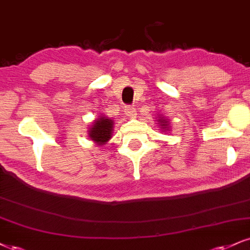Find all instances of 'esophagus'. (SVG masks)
Wrapping results in <instances>:
<instances>
[{
  "label": "esophagus",
  "instance_id": "obj_1",
  "mask_svg": "<svg viewBox=\"0 0 250 250\" xmlns=\"http://www.w3.org/2000/svg\"><path fill=\"white\" fill-rule=\"evenodd\" d=\"M125 114L127 115V117H130V119H133L136 115V110H135L134 107L131 106H125Z\"/></svg>",
  "mask_w": 250,
  "mask_h": 250
}]
</instances>
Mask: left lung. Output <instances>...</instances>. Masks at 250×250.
<instances>
[{
  "label": "left lung",
  "instance_id": "8db88e82",
  "mask_svg": "<svg viewBox=\"0 0 250 250\" xmlns=\"http://www.w3.org/2000/svg\"><path fill=\"white\" fill-rule=\"evenodd\" d=\"M156 121L159 125V128L162 129V131L164 133H167V131H171V125H170V120L167 119L164 115H158V117H156Z\"/></svg>",
  "mask_w": 250,
  "mask_h": 250
}]
</instances>
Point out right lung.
I'll use <instances>...</instances> for the list:
<instances>
[{
  "instance_id": "add662e5",
  "label": "right lung",
  "mask_w": 250,
  "mask_h": 250,
  "mask_svg": "<svg viewBox=\"0 0 250 250\" xmlns=\"http://www.w3.org/2000/svg\"><path fill=\"white\" fill-rule=\"evenodd\" d=\"M114 125H115L114 120L102 115V114H99L98 119L93 120L87 134L96 146H101L109 142V140L112 138Z\"/></svg>"
}]
</instances>
